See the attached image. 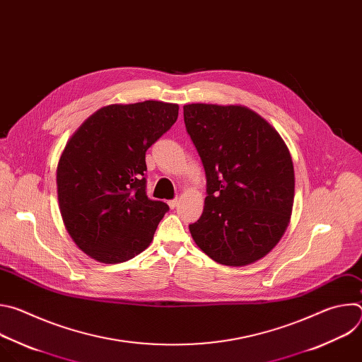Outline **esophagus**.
I'll list each match as a JSON object with an SVG mask.
<instances>
[{
	"label": "esophagus",
	"instance_id": "esophagus-1",
	"mask_svg": "<svg viewBox=\"0 0 362 362\" xmlns=\"http://www.w3.org/2000/svg\"><path fill=\"white\" fill-rule=\"evenodd\" d=\"M177 203H179V199H177V197H176V199H172V200H169V202H168V204L170 206V209H175L176 206H177Z\"/></svg>",
	"mask_w": 362,
	"mask_h": 362
}]
</instances>
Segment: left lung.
Listing matches in <instances>:
<instances>
[{
    "mask_svg": "<svg viewBox=\"0 0 362 362\" xmlns=\"http://www.w3.org/2000/svg\"><path fill=\"white\" fill-rule=\"evenodd\" d=\"M186 130L206 173L204 209L189 225L218 264L245 267L269 253L292 214L295 173L279 133L245 106H183Z\"/></svg>",
    "mask_w": 362,
    "mask_h": 362,
    "instance_id": "obj_1",
    "label": "left lung"
}]
</instances>
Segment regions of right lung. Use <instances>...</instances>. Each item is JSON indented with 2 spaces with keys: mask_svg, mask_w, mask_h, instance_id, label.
Listing matches in <instances>:
<instances>
[{
  "mask_svg": "<svg viewBox=\"0 0 362 362\" xmlns=\"http://www.w3.org/2000/svg\"><path fill=\"white\" fill-rule=\"evenodd\" d=\"M179 106L147 100L91 115L57 166L62 218L76 245L103 264L143 252L169 211L146 194V151L177 120Z\"/></svg>",
  "mask_w": 362,
  "mask_h": 362,
  "instance_id": "1",
  "label": "right lung"
}]
</instances>
